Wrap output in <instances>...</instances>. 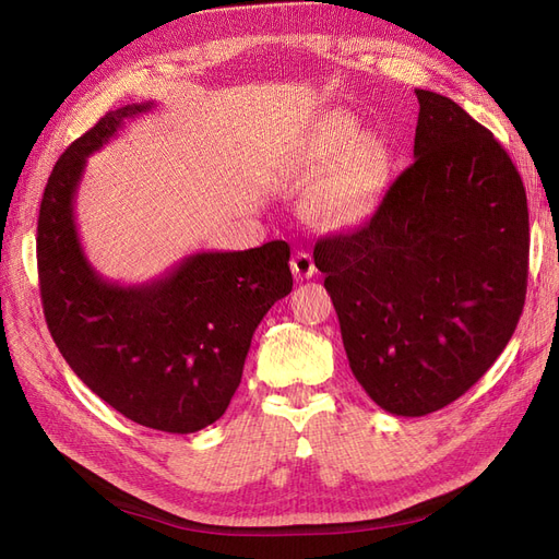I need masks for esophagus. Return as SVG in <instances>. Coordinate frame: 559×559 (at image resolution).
I'll use <instances>...</instances> for the list:
<instances>
[{"label":"esophagus","mask_w":559,"mask_h":559,"mask_svg":"<svg viewBox=\"0 0 559 559\" xmlns=\"http://www.w3.org/2000/svg\"><path fill=\"white\" fill-rule=\"evenodd\" d=\"M292 273H294L296 280H308V277H312V275L317 273L314 259H312L310 251H302V249H300V251L294 253V259H292Z\"/></svg>","instance_id":"obj_1"}]
</instances>
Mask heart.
Returning <instances> with one entry per match:
<instances>
[{
    "label": "heart",
    "mask_w": 559,
    "mask_h": 559,
    "mask_svg": "<svg viewBox=\"0 0 559 559\" xmlns=\"http://www.w3.org/2000/svg\"><path fill=\"white\" fill-rule=\"evenodd\" d=\"M300 175H317L306 195V214L326 230L364 224L380 205L392 175V151L378 130H357L352 114H333L296 158Z\"/></svg>",
    "instance_id": "obj_1"
}]
</instances>
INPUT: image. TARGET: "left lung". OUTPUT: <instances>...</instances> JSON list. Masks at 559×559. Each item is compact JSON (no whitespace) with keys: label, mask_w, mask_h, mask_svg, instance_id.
<instances>
[{"label":"left lung","mask_w":559,"mask_h":559,"mask_svg":"<svg viewBox=\"0 0 559 559\" xmlns=\"http://www.w3.org/2000/svg\"><path fill=\"white\" fill-rule=\"evenodd\" d=\"M415 163L373 218L317 240L354 378L382 411L445 408L497 361L527 294L530 212L495 134L415 91Z\"/></svg>","instance_id":"obj_1"}]
</instances>
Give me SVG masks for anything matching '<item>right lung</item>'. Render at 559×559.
I'll return each instance as SVG.
<instances>
[{
  "label": "right lung",
  "instance_id": "obj_1",
  "mask_svg": "<svg viewBox=\"0 0 559 559\" xmlns=\"http://www.w3.org/2000/svg\"><path fill=\"white\" fill-rule=\"evenodd\" d=\"M151 107L105 114L58 158L39 207V289L50 335L93 394L142 427L193 433L226 413L253 331L292 292V249L200 251L132 286L97 273L76 230L79 181L86 158Z\"/></svg>",
  "mask_w": 559,
  "mask_h": 559
}]
</instances>
